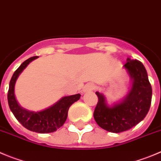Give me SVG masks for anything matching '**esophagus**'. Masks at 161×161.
Segmentation results:
<instances>
[{"instance_id":"1","label":"esophagus","mask_w":161,"mask_h":161,"mask_svg":"<svg viewBox=\"0 0 161 161\" xmlns=\"http://www.w3.org/2000/svg\"><path fill=\"white\" fill-rule=\"evenodd\" d=\"M95 88H96V86H95L93 84H88V85H87L84 88L83 92H89V91H92V90H94Z\"/></svg>"}]
</instances>
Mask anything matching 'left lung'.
I'll return each instance as SVG.
<instances>
[{"instance_id":"8db88e82","label":"left lung","mask_w":161,"mask_h":161,"mask_svg":"<svg viewBox=\"0 0 161 161\" xmlns=\"http://www.w3.org/2000/svg\"><path fill=\"white\" fill-rule=\"evenodd\" d=\"M123 68L130 76L132 85L120 102L109 106L104 95L96 92L98 103L94 119L101 128L111 133L128 130L138 124L148 114L152 101V87L143 64L127 58Z\"/></svg>"}]
</instances>
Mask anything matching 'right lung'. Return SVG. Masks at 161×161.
Here are the masks:
<instances>
[{"label": "right lung", "instance_id": "add662e5", "mask_svg": "<svg viewBox=\"0 0 161 161\" xmlns=\"http://www.w3.org/2000/svg\"><path fill=\"white\" fill-rule=\"evenodd\" d=\"M36 58H38V56L31 57L26 60L13 73L9 83L8 102L11 111L23 126L33 132L47 134L54 132L63 125L68 116L69 108L80 98V94L64 96L54 104L40 111H29L22 108L15 96V85L23 70Z\"/></svg>", "mask_w": 161, "mask_h": 161}]
</instances>
